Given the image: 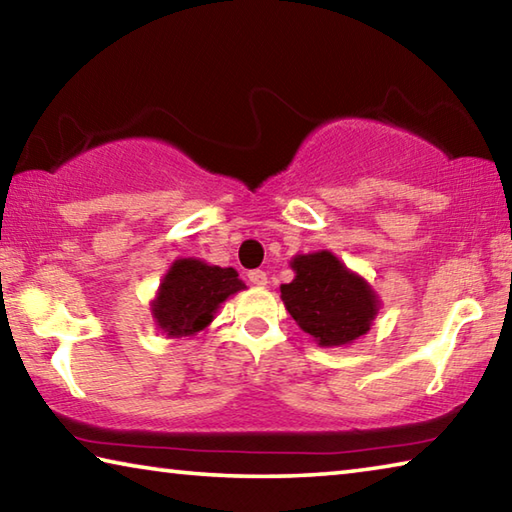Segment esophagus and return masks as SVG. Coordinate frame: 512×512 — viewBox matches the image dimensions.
<instances>
[{
  "instance_id": "esophagus-1",
  "label": "esophagus",
  "mask_w": 512,
  "mask_h": 512,
  "mask_svg": "<svg viewBox=\"0 0 512 512\" xmlns=\"http://www.w3.org/2000/svg\"><path fill=\"white\" fill-rule=\"evenodd\" d=\"M248 280H250V284H255V287H266L268 277H266L264 271H259V268H255V271L248 273Z\"/></svg>"
}]
</instances>
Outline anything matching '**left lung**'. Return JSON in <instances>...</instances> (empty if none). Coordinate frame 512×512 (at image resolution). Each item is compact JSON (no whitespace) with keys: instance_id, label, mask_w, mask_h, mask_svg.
<instances>
[{"instance_id":"obj_1","label":"left lung","mask_w":512,"mask_h":512,"mask_svg":"<svg viewBox=\"0 0 512 512\" xmlns=\"http://www.w3.org/2000/svg\"><path fill=\"white\" fill-rule=\"evenodd\" d=\"M296 277L282 284V300L302 332L323 348L348 345L370 329L379 311L377 293L329 250L291 259Z\"/></svg>"}]
</instances>
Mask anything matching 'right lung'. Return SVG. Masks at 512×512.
<instances>
[{
  "label": "right lung",
  "instance_id": "obj_1",
  "mask_svg": "<svg viewBox=\"0 0 512 512\" xmlns=\"http://www.w3.org/2000/svg\"><path fill=\"white\" fill-rule=\"evenodd\" d=\"M241 289L246 284L235 268L210 266L194 257L176 259L151 302V314L169 339L194 336L212 323L221 302Z\"/></svg>",
  "mask_w": 512,
  "mask_h": 512
}]
</instances>
